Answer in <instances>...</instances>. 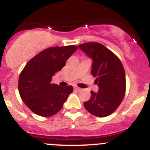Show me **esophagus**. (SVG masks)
Listing matches in <instances>:
<instances>
[{"mask_svg": "<svg viewBox=\"0 0 150 150\" xmlns=\"http://www.w3.org/2000/svg\"><path fill=\"white\" fill-rule=\"evenodd\" d=\"M74 89L75 90V91H79V90H81V88H79V87H77V86H74Z\"/></svg>", "mask_w": 150, "mask_h": 150, "instance_id": "34e87169", "label": "esophagus"}]
</instances>
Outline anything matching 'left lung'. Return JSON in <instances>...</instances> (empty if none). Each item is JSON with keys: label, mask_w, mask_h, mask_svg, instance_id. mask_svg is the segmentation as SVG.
<instances>
[{"label": "left lung", "mask_w": 150, "mask_h": 150, "mask_svg": "<svg viewBox=\"0 0 150 150\" xmlns=\"http://www.w3.org/2000/svg\"><path fill=\"white\" fill-rule=\"evenodd\" d=\"M79 48L92 59L91 75L99 89L91 91V98L84 102L85 108L98 117L112 114L124 98L125 73L122 64L112 52L95 42L79 45Z\"/></svg>", "instance_id": "left-lung-1"}]
</instances>
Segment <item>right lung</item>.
<instances>
[{
  "label": "right lung",
  "instance_id": "right-lung-1",
  "mask_svg": "<svg viewBox=\"0 0 150 150\" xmlns=\"http://www.w3.org/2000/svg\"><path fill=\"white\" fill-rule=\"evenodd\" d=\"M76 46L46 49L30 59L18 78V92L25 105L35 114L49 117L62 110L73 91L72 86L59 87L52 77L64 67Z\"/></svg>",
  "mask_w": 150,
  "mask_h": 150
}]
</instances>
